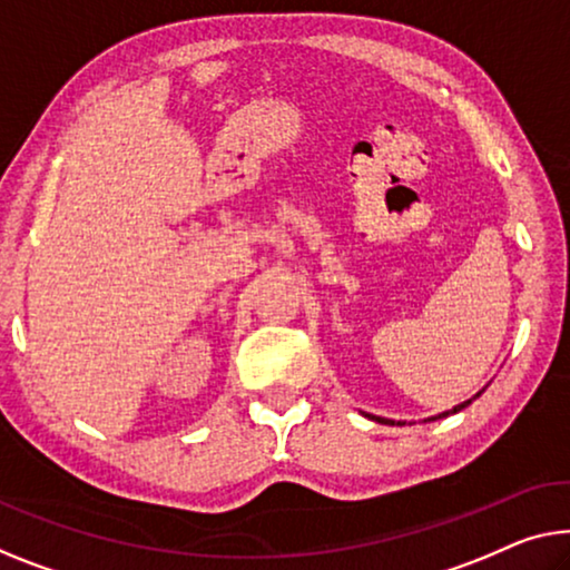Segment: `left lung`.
Here are the masks:
<instances>
[{"instance_id":"8db88e82","label":"left lung","mask_w":570,"mask_h":570,"mask_svg":"<svg viewBox=\"0 0 570 570\" xmlns=\"http://www.w3.org/2000/svg\"><path fill=\"white\" fill-rule=\"evenodd\" d=\"M483 392V389H481ZM481 392L475 394V396H481ZM475 396H471V399H465V402H461V404H455L453 410H448V412H443V414H435V417H430V420H443V417H448V414H455V412H461V410H465V406H469ZM371 420H376V422H381V424H404V422H394V420H386V417H376V414H368Z\"/></svg>"}]
</instances>
